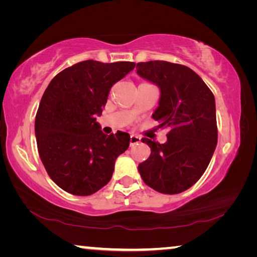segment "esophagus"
Returning <instances> with one entry per match:
<instances>
[{"label":"esophagus","instance_id":"1","mask_svg":"<svg viewBox=\"0 0 257 257\" xmlns=\"http://www.w3.org/2000/svg\"><path fill=\"white\" fill-rule=\"evenodd\" d=\"M139 142H141V137L137 136V135H134V134L130 135V146L137 144V143H139Z\"/></svg>","mask_w":257,"mask_h":257}]
</instances>
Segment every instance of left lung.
<instances>
[{
	"instance_id": "1",
	"label": "left lung",
	"mask_w": 257,
	"mask_h": 257,
	"mask_svg": "<svg viewBox=\"0 0 257 257\" xmlns=\"http://www.w3.org/2000/svg\"><path fill=\"white\" fill-rule=\"evenodd\" d=\"M137 73L159 86L152 118L169 128L164 144L149 138L151 155L138 165L142 179L162 194H179L203 176L214 153L217 127L214 95L190 68L167 61L137 63Z\"/></svg>"
}]
</instances>
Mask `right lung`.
Wrapping results in <instances>:
<instances>
[{"label":"right lung","mask_w":257,"mask_h":257,"mask_svg":"<svg viewBox=\"0 0 257 257\" xmlns=\"http://www.w3.org/2000/svg\"><path fill=\"white\" fill-rule=\"evenodd\" d=\"M135 66L82 61L58 73L43 94L35 119L38 154L51 179L67 193H96L129 147V134H103L95 116L102 114L111 87Z\"/></svg>","instance_id":"right-lung-1"}]
</instances>
